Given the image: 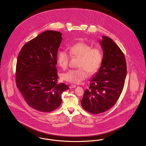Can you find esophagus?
<instances>
[{"label":"esophagus","mask_w":146,"mask_h":146,"mask_svg":"<svg viewBox=\"0 0 146 146\" xmlns=\"http://www.w3.org/2000/svg\"><path fill=\"white\" fill-rule=\"evenodd\" d=\"M76 87V85H73V84H72V85H70V89H73V88H75Z\"/></svg>","instance_id":"34e87169"}]
</instances>
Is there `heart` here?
<instances>
[{"label":"heart","instance_id":"b5f03b06","mask_svg":"<svg viewBox=\"0 0 146 146\" xmlns=\"http://www.w3.org/2000/svg\"><path fill=\"white\" fill-rule=\"evenodd\" d=\"M70 54L64 50L58 52L57 63L62 69H66L68 66L70 55L79 58L76 70H70L63 73V80L70 83L79 84L90 74H95L100 68L103 60L102 50L98 48H92L84 42L76 43L69 48Z\"/></svg>","mask_w":146,"mask_h":146}]
</instances>
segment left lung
<instances>
[{
  "label": "left lung",
  "mask_w": 146,
  "mask_h": 146,
  "mask_svg": "<svg viewBox=\"0 0 146 146\" xmlns=\"http://www.w3.org/2000/svg\"><path fill=\"white\" fill-rule=\"evenodd\" d=\"M99 42L104 51L103 60L81 101L84 109L95 114L108 111L117 103L127 72L125 56L111 38L102 36Z\"/></svg>",
  "instance_id": "left-lung-1"
}]
</instances>
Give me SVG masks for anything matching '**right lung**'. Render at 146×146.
<instances>
[{"instance_id": "add662e5", "label": "right lung", "mask_w": 146, "mask_h": 146, "mask_svg": "<svg viewBox=\"0 0 146 146\" xmlns=\"http://www.w3.org/2000/svg\"><path fill=\"white\" fill-rule=\"evenodd\" d=\"M62 33L46 31L27 42L18 56L16 86L27 104L42 112L53 111L61 104L69 86L57 83V56Z\"/></svg>"}]
</instances>
